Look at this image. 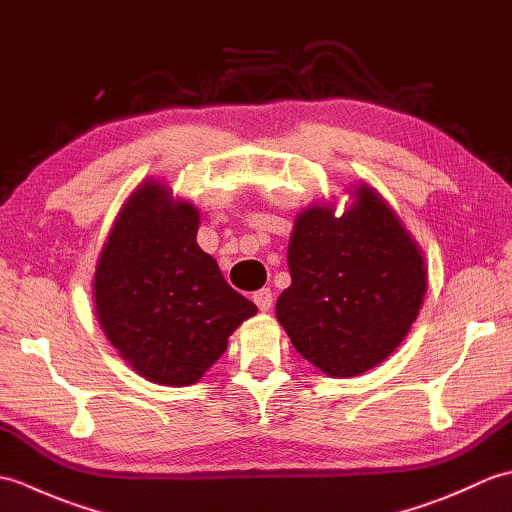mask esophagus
Returning <instances> with one entry per match:
<instances>
[{"instance_id":"34e87169","label":"esophagus","mask_w":512,"mask_h":512,"mask_svg":"<svg viewBox=\"0 0 512 512\" xmlns=\"http://www.w3.org/2000/svg\"><path fill=\"white\" fill-rule=\"evenodd\" d=\"M253 301L257 303V308H259V310L266 312V310L273 308V292H270V288L257 290L255 295H253Z\"/></svg>"}]
</instances>
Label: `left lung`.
I'll return each instance as SVG.
<instances>
[{
	"mask_svg": "<svg viewBox=\"0 0 512 512\" xmlns=\"http://www.w3.org/2000/svg\"><path fill=\"white\" fill-rule=\"evenodd\" d=\"M288 268L292 284L277 299V319L306 361L339 378L383 363L427 292L418 244L367 184L341 217L332 206L297 217Z\"/></svg>",
	"mask_w": 512,
	"mask_h": 512,
	"instance_id": "1",
	"label": "left lung"
}]
</instances>
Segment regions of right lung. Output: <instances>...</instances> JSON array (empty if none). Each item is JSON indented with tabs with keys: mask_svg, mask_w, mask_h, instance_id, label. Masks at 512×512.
<instances>
[{
	"mask_svg": "<svg viewBox=\"0 0 512 512\" xmlns=\"http://www.w3.org/2000/svg\"><path fill=\"white\" fill-rule=\"evenodd\" d=\"M200 213L147 180L129 195L101 250L94 303L107 339L143 378L184 387L226 352L257 306L226 284L195 242Z\"/></svg>",
	"mask_w": 512,
	"mask_h": 512,
	"instance_id": "obj_1",
	"label": "right lung"
}]
</instances>
